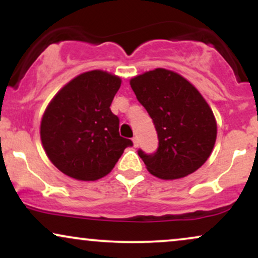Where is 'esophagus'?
Masks as SVG:
<instances>
[{
	"instance_id": "34e87169",
	"label": "esophagus",
	"mask_w": 258,
	"mask_h": 258,
	"mask_svg": "<svg viewBox=\"0 0 258 258\" xmlns=\"http://www.w3.org/2000/svg\"><path fill=\"white\" fill-rule=\"evenodd\" d=\"M132 142H133V146L138 147V137H133L132 138Z\"/></svg>"
}]
</instances>
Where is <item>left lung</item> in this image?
Returning <instances> with one entry per match:
<instances>
[{
	"mask_svg": "<svg viewBox=\"0 0 258 258\" xmlns=\"http://www.w3.org/2000/svg\"><path fill=\"white\" fill-rule=\"evenodd\" d=\"M158 132L154 154L138 155L153 176L177 179L203 166L214 149L217 125L200 92L177 73L152 70L130 81Z\"/></svg>",
	"mask_w": 258,
	"mask_h": 258,
	"instance_id": "left-lung-1",
	"label": "left lung"
}]
</instances>
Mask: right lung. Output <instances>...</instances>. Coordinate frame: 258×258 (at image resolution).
I'll list each match as a JSON object with an SVG mask.
<instances>
[{"mask_svg":"<svg viewBox=\"0 0 258 258\" xmlns=\"http://www.w3.org/2000/svg\"><path fill=\"white\" fill-rule=\"evenodd\" d=\"M121 79L102 70L81 74L51 100L41 141L52 164L79 180H97L114 168L131 139L121 137L119 117L110 110Z\"/></svg>","mask_w":258,"mask_h":258,"instance_id":"1","label":"right lung"}]
</instances>
